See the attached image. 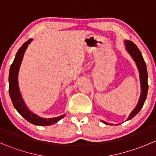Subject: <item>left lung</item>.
I'll list each match as a JSON object with an SVG mask.
<instances>
[{
    "label": "left lung",
    "instance_id": "obj_1",
    "mask_svg": "<svg viewBox=\"0 0 156 156\" xmlns=\"http://www.w3.org/2000/svg\"><path fill=\"white\" fill-rule=\"evenodd\" d=\"M125 45H126V50H127L133 60L136 62L137 68L139 69L140 72V84H141V94L140 97L139 102L136 106L135 107L134 109L132 111L130 115H129L127 120H130L132 118L134 117L144 106V103L146 99V96H147L148 93V82H147V78H148V74H147V69H146V62L144 61V57L142 56L140 50L138 49L137 47L134 44L132 41H125ZM104 124L106 125H112V124H108L107 122H105L102 121Z\"/></svg>",
    "mask_w": 156,
    "mask_h": 156
}]
</instances>
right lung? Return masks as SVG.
I'll list each match as a JSON object with an SVG mask.
<instances>
[{
	"mask_svg": "<svg viewBox=\"0 0 156 156\" xmlns=\"http://www.w3.org/2000/svg\"><path fill=\"white\" fill-rule=\"evenodd\" d=\"M32 39H29L28 41L24 43L16 54L15 59L12 62L10 69V73H9V94L13 104L14 107L18 111V112L26 120L30 123L34 125H39V126H48V125H52L53 124L59 122L60 119L65 116V115L59 116L56 118H52V119H43L37 115L34 114L28 109L22 98L21 94L20 92V88L18 84V72L20 69V65H21L22 60H23V55L25 51L28 48V45Z\"/></svg>",
	"mask_w": 156,
	"mask_h": 156,
	"instance_id": "right-lung-1",
	"label": "right lung"
}]
</instances>
